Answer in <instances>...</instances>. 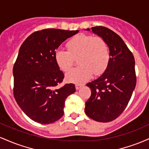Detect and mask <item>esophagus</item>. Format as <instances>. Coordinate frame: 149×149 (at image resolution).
<instances>
[{
  "instance_id": "1",
  "label": "esophagus",
  "mask_w": 149,
  "mask_h": 149,
  "mask_svg": "<svg viewBox=\"0 0 149 149\" xmlns=\"http://www.w3.org/2000/svg\"><path fill=\"white\" fill-rule=\"evenodd\" d=\"M83 86V85H80V84H76V90H79V89L81 88V87Z\"/></svg>"
}]
</instances>
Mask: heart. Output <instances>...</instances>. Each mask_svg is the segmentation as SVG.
Masks as SVG:
<instances>
[{
	"instance_id": "1",
	"label": "heart",
	"mask_w": 149,
	"mask_h": 149,
	"mask_svg": "<svg viewBox=\"0 0 149 149\" xmlns=\"http://www.w3.org/2000/svg\"><path fill=\"white\" fill-rule=\"evenodd\" d=\"M68 50L58 49L54 53V59L59 67L68 71L73 66L75 58H78L77 67L66 74L68 81L82 84L88 80L93 73L102 74L110 61V50L104 38L86 34H78L66 43Z\"/></svg>"
}]
</instances>
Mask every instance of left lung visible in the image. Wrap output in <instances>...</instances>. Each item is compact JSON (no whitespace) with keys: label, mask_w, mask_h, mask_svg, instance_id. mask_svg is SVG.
I'll list each match as a JSON object with an SVG mask.
<instances>
[{"label":"left lung","mask_w":149,"mask_h":149,"mask_svg":"<svg viewBox=\"0 0 149 149\" xmlns=\"http://www.w3.org/2000/svg\"><path fill=\"white\" fill-rule=\"evenodd\" d=\"M91 29L107 42L110 61L103 74L87 84L91 96L85 102V112L94 120L108 123L120 116L130 100L136 83L134 57L114 31L101 26Z\"/></svg>","instance_id":"1"}]
</instances>
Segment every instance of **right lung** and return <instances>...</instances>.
Returning a JSON list of instances; mask_svg holds the SVG:
<instances>
[{"instance_id": "obj_1", "label": "right lung", "mask_w": 149, "mask_h": 149, "mask_svg": "<svg viewBox=\"0 0 149 149\" xmlns=\"http://www.w3.org/2000/svg\"><path fill=\"white\" fill-rule=\"evenodd\" d=\"M79 31L58 29L37 31L27 38L13 66V94L17 103L32 120L50 124L64 115V102L76 92L75 85L62 83L64 74L56 62L59 45Z\"/></svg>"}]
</instances>
